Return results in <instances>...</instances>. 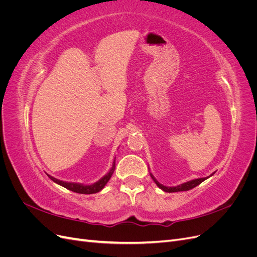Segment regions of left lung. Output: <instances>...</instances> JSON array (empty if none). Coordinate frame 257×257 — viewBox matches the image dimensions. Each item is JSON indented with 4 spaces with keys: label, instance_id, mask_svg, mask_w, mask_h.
Here are the masks:
<instances>
[{
    "label": "left lung",
    "instance_id": "left-lung-1",
    "mask_svg": "<svg viewBox=\"0 0 257 257\" xmlns=\"http://www.w3.org/2000/svg\"><path fill=\"white\" fill-rule=\"evenodd\" d=\"M214 174V173H213ZM212 174V175H213ZM212 175H210L209 177H211ZM150 176L151 178L153 179V181L155 182V184H157L159 188L161 190H163L164 192H167V193H174V192H181V191H189V190H192L193 188H195V186H197L198 184H200L203 181H205L206 179H208L209 177H205V178H198V179H194V180H191V181H188V182H184L182 184H179L177 186H165L161 184L157 179L154 178V176L150 173Z\"/></svg>",
    "mask_w": 257,
    "mask_h": 257
}]
</instances>
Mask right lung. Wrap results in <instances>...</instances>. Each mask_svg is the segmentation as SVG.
I'll return each mask as SVG.
<instances>
[{
  "instance_id": "obj_1",
  "label": "right lung",
  "mask_w": 257,
  "mask_h": 257,
  "mask_svg": "<svg viewBox=\"0 0 257 257\" xmlns=\"http://www.w3.org/2000/svg\"><path fill=\"white\" fill-rule=\"evenodd\" d=\"M114 168H115V160L112 163V167L110 168L109 172H108L102 179H99V180L95 183L93 184H89V185H84L81 183H74V182H66V181H62L59 180V179L53 178L50 175H47L53 182H56L62 186H64L65 189L72 191V192H76V193H79V194H94L99 192L100 190L104 189V186L107 184V182L109 181V179L111 178L113 172H114Z\"/></svg>"
}]
</instances>
